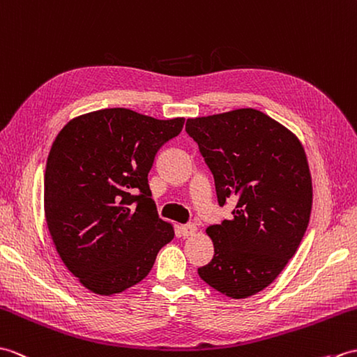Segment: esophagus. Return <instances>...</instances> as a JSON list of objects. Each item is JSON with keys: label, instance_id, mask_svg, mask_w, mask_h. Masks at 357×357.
Instances as JSON below:
<instances>
[{"label": "esophagus", "instance_id": "34e87169", "mask_svg": "<svg viewBox=\"0 0 357 357\" xmlns=\"http://www.w3.org/2000/svg\"><path fill=\"white\" fill-rule=\"evenodd\" d=\"M195 232H197V226L192 225V223L180 226V234L183 235V236H191V235H194Z\"/></svg>", "mask_w": 357, "mask_h": 357}]
</instances>
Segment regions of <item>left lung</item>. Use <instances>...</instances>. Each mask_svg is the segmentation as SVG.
I'll list each match as a JSON object with an SVG mask.
<instances>
[{
	"instance_id": "1",
	"label": "left lung",
	"mask_w": 357,
	"mask_h": 357,
	"mask_svg": "<svg viewBox=\"0 0 357 357\" xmlns=\"http://www.w3.org/2000/svg\"><path fill=\"white\" fill-rule=\"evenodd\" d=\"M186 132L232 217L208 227L213 258L200 278L229 298H248L275 281L295 255L312 212V177L301 142L253 108L188 119Z\"/></svg>"
}]
</instances>
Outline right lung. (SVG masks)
<instances>
[{
	"label": "right lung",
	"instance_id": "add662e5",
	"mask_svg": "<svg viewBox=\"0 0 357 357\" xmlns=\"http://www.w3.org/2000/svg\"><path fill=\"white\" fill-rule=\"evenodd\" d=\"M183 123L105 108L70 121L54 139L44 174L47 226L89 290L113 295L140 282L174 238L158 218L148 172Z\"/></svg>",
	"mask_w": 357,
	"mask_h": 357
}]
</instances>
